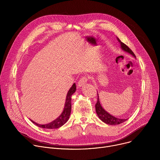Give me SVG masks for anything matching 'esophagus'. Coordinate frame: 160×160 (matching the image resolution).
Returning a JSON list of instances; mask_svg holds the SVG:
<instances>
[{"mask_svg":"<svg viewBox=\"0 0 160 160\" xmlns=\"http://www.w3.org/2000/svg\"><path fill=\"white\" fill-rule=\"evenodd\" d=\"M88 80V77L87 76H83V77H82L80 80L78 81V87H82L83 85H84Z\"/></svg>","mask_w":160,"mask_h":160,"instance_id":"esophagus-1","label":"esophagus"}]
</instances>
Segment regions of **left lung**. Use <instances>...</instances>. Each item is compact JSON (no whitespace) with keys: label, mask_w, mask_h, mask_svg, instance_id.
<instances>
[{"label":"left lung","mask_w":160,"mask_h":160,"mask_svg":"<svg viewBox=\"0 0 160 160\" xmlns=\"http://www.w3.org/2000/svg\"><path fill=\"white\" fill-rule=\"evenodd\" d=\"M118 41L120 42L121 48L122 49L130 53V54H132L133 57H135V55L134 54V53L132 52V51L127 46V45H125L124 43H123L122 42L120 41V40L117 38ZM96 111L97 112V115L98 116V117L99 118L100 120H101L103 122L108 124V125H118L120 124L125 121L127 120V119H120V118H116L115 117H113L112 115H111L110 114H109L108 112H106L101 106L100 102H99V96L98 94V101L96 104Z\"/></svg>","instance_id":"8db88e82"}]
</instances>
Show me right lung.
<instances>
[{"mask_svg":"<svg viewBox=\"0 0 160 160\" xmlns=\"http://www.w3.org/2000/svg\"><path fill=\"white\" fill-rule=\"evenodd\" d=\"M76 90V85L74 83L72 87L70 88V89L68 91V92L66 96V102H65V106L64 108L63 109L62 112L61 113V115L56 118L55 120L52 121V122L45 124V125H39L38 123H36L35 122H33L31 120L33 123H35L36 125L38 126L40 128H49V129H53V128H58L62 126L64 124H65L67 121L68 120L70 116V113H71V110H72V94L75 92Z\"/></svg>","mask_w":160,"mask_h":160,"instance_id":"1","label":"right lung"}]
</instances>
